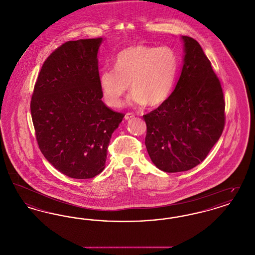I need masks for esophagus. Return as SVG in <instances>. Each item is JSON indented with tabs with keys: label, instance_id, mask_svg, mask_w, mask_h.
I'll list each match as a JSON object with an SVG mask.
<instances>
[{
	"label": "esophagus",
	"instance_id": "1",
	"mask_svg": "<svg viewBox=\"0 0 255 255\" xmlns=\"http://www.w3.org/2000/svg\"><path fill=\"white\" fill-rule=\"evenodd\" d=\"M134 117V115H133V113H127L126 115H125V117H124V119L126 120V121H128V120H130V119H132Z\"/></svg>",
	"mask_w": 255,
	"mask_h": 255
}]
</instances>
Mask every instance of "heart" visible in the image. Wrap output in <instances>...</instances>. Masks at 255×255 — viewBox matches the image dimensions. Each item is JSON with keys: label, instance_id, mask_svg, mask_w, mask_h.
Here are the masks:
<instances>
[{"label": "heart", "instance_id": "b5f03b06", "mask_svg": "<svg viewBox=\"0 0 255 255\" xmlns=\"http://www.w3.org/2000/svg\"><path fill=\"white\" fill-rule=\"evenodd\" d=\"M179 69L176 51L167 46L135 45L122 49L112 69L99 75V87L104 101L114 108L122 106L130 88L134 105L158 106L170 97Z\"/></svg>", "mask_w": 255, "mask_h": 255}]
</instances>
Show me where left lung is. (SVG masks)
I'll use <instances>...</instances> for the list:
<instances>
[{
  "label": "left lung",
  "instance_id": "8db88e82",
  "mask_svg": "<svg viewBox=\"0 0 255 255\" xmlns=\"http://www.w3.org/2000/svg\"><path fill=\"white\" fill-rule=\"evenodd\" d=\"M184 56L168 99L143 119L153 163L168 173L192 169L218 141L225 127V100L217 75L200 44L182 36Z\"/></svg>",
  "mask_w": 255,
  "mask_h": 255
}]
</instances>
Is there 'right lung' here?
Returning <instances> with one entry per match:
<instances>
[{
	"label": "right lung",
	"instance_id": "1",
	"mask_svg": "<svg viewBox=\"0 0 255 255\" xmlns=\"http://www.w3.org/2000/svg\"><path fill=\"white\" fill-rule=\"evenodd\" d=\"M102 41H69L55 49L42 66L30 102L42 154L73 179L103 171L112 133L124 118L101 100L97 53Z\"/></svg>",
	"mask_w": 255,
	"mask_h": 255
}]
</instances>
